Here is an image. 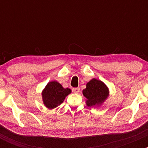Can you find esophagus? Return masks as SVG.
Returning a JSON list of instances; mask_svg holds the SVG:
<instances>
[{"label":"esophagus","mask_w":148,"mask_h":148,"mask_svg":"<svg viewBox=\"0 0 148 148\" xmlns=\"http://www.w3.org/2000/svg\"><path fill=\"white\" fill-rule=\"evenodd\" d=\"M73 92L74 93H79L80 92V88H74L72 89Z\"/></svg>","instance_id":"1"}]
</instances>
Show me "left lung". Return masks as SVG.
Wrapping results in <instances>:
<instances>
[{"label":"left lung","instance_id":"1","mask_svg":"<svg viewBox=\"0 0 148 148\" xmlns=\"http://www.w3.org/2000/svg\"><path fill=\"white\" fill-rule=\"evenodd\" d=\"M83 95L86 98V103L88 106H99L109 96V90L101 81L92 79L86 84Z\"/></svg>","mask_w":148,"mask_h":148}]
</instances>
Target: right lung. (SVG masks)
I'll list each match as a JSON object with an SVG mask.
<instances>
[{
	"instance_id": "obj_1",
	"label": "right lung",
	"mask_w": 148,
	"mask_h": 148,
	"mask_svg": "<svg viewBox=\"0 0 148 148\" xmlns=\"http://www.w3.org/2000/svg\"><path fill=\"white\" fill-rule=\"evenodd\" d=\"M71 92L72 90L69 88H64L56 81L49 82L42 92L44 104L49 109H53L63 102Z\"/></svg>"
}]
</instances>
